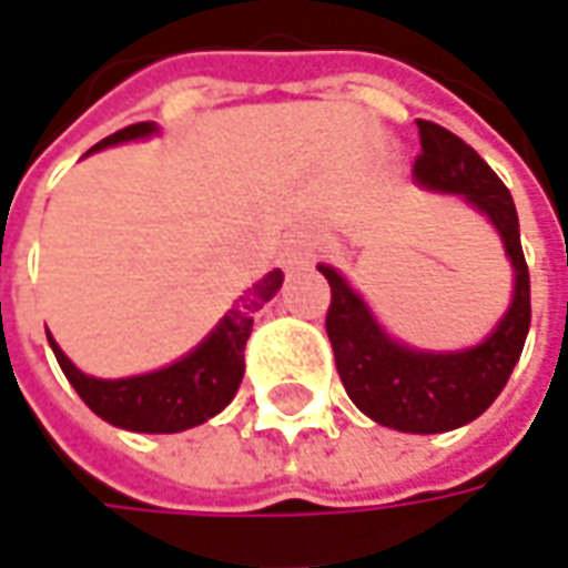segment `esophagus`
I'll return each instance as SVG.
<instances>
[{
  "label": "esophagus",
  "instance_id": "34e87169",
  "mask_svg": "<svg viewBox=\"0 0 568 568\" xmlns=\"http://www.w3.org/2000/svg\"><path fill=\"white\" fill-rule=\"evenodd\" d=\"M316 248H320V235L314 230H295L292 235H285L283 264L288 270L307 267L316 257Z\"/></svg>",
  "mask_w": 568,
  "mask_h": 568
}]
</instances>
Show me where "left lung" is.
<instances>
[{
    "label": "left lung",
    "mask_w": 568,
    "mask_h": 568,
    "mask_svg": "<svg viewBox=\"0 0 568 568\" xmlns=\"http://www.w3.org/2000/svg\"><path fill=\"white\" fill-rule=\"evenodd\" d=\"M423 152L414 176L419 186L463 195L495 223L510 257L516 283L504 320L481 345L466 351H416L400 345L376 323L364 298L345 283L338 270L320 264L329 280L333 301L326 314V335L333 342L335 369L348 397L379 426L414 435L460 429L481 416L504 392L513 366L526 345L531 323L528 264L519 242V217L510 189L473 145L432 121H416Z\"/></svg>",
    "instance_id": "8db88e82"
}]
</instances>
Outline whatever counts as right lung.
Returning a JSON list of instances; mask_svg holds the SVG:
<instances>
[{
    "mask_svg": "<svg viewBox=\"0 0 568 568\" xmlns=\"http://www.w3.org/2000/svg\"><path fill=\"white\" fill-rule=\"evenodd\" d=\"M152 133H158L152 121L133 123L118 130L114 136L102 139L90 152L130 139H145ZM280 285H283V270H270L261 283H254L245 295H239V301L223 314L214 333L199 348L189 351L176 364L145 376L95 379L80 373L64 357V351L58 348L52 335L49 345L55 351L61 373L77 388V395L87 400L92 414L102 416L111 426L130 432H161V435L192 429L217 416L235 397L245 376V342L252 335L254 314L280 292Z\"/></svg>",
    "mask_w": 568,
    "mask_h": 568,
    "instance_id": "right-lung-1",
    "label": "right lung"
}]
</instances>
